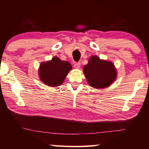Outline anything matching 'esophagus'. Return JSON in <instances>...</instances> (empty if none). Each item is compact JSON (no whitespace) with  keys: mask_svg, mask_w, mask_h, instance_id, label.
I'll return each mask as SVG.
<instances>
[{"mask_svg":"<svg viewBox=\"0 0 149 149\" xmlns=\"http://www.w3.org/2000/svg\"><path fill=\"white\" fill-rule=\"evenodd\" d=\"M80 66H81V64H80L79 62H75L74 64V67L76 69H79Z\"/></svg>","mask_w":149,"mask_h":149,"instance_id":"1","label":"esophagus"}]
</instances>
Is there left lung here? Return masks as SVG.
<instances>
[{
    "label": "left lung",
    "mask_w": 149,
    "mask_h": 149,
    "mask_svg": "<svg viewBox=\"0 0 149 149\" xmlns=\"http://www.w3.org/2000/svg\"><path fill=\"white\" fill-rule=\"evenodd\" d=\"M84 72L90 86L97 89L109 87L117 77V71L112 62L101 60L95 55L84 66Z\"/></svg>",
    "instance_id": "obj_1"
}]
</instances>
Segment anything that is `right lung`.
I'll list each match as a JSON object with an SVG mask.
<instances>
[{
  "label": "right lung",
  "mask_w": 149,
  "mask_h": 149,
  "mask_svg": "<svg viewBox=\"0 0 149 149\" xmlns=\"http://www.w3.org/2000/svg\"><path fill=\"white\" fill-rule=\"evenodd\" d=\"M72 68L70 63L54 56L51 60L41 63L39 69V78L48 86L58 87L62 84Z\"/></svg>",
  "instance_id": "right-lung-1"
}]
</instances>
